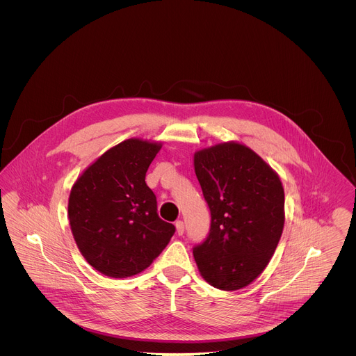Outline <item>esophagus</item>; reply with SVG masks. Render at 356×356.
Segmentation results:
<instances>
[{
    "label": "esophagus",
    "mask_w": 356,
    "mask_h": 356,
    "mask_svg": "<svg viewBox=\"0 0 356 356\" xmlns=\"http://www.w3.org/2000/svg\"><path fill=\"white\" fill-rule=\"evenodd\" d=\"M175 227H177L178 236H182L184 232H185V223H184L182 220H177V222H175Z\"/></svg>",
    "instance_id": "obj_1"
}]
</instances>
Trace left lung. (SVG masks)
<instances>
[{
  "mask_svg": "<svg viewBox=\"0 0 356 356\" xmlns=\"http://www.w3.org/2000/svg\"><path fill=\"white\" fill-rule=\"evenodd\" d=\"M211 229L193 254L204 280L222 291L248 286L275 252L285 222L278 174L251 148L229 141L195 153Z\"/></svg>",
  "mask_w": 356,
  "mask_h": 356,
  "instance_id": "obj_1",
  "label": "left lung"
}]
</instances>
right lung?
<instances>
[{
	"label": "right lung",
	"instance_id": "add662e5",
	"mask_svg": "<svg viewBox=\"0 0 356 356\" xmlns=\"http://www.w3.org/2000/svg\"><path fill=\"white\" fill-rule=\"evenodd\" d=\"M161 143L129 138L96 159L68 199L74 240L86 261L111 278L140 274L170 243L175 227L157 215L145 175Z\"/></svg>",
	"mask_w": 356,
	"mask_h": 356
}]
</instances>
